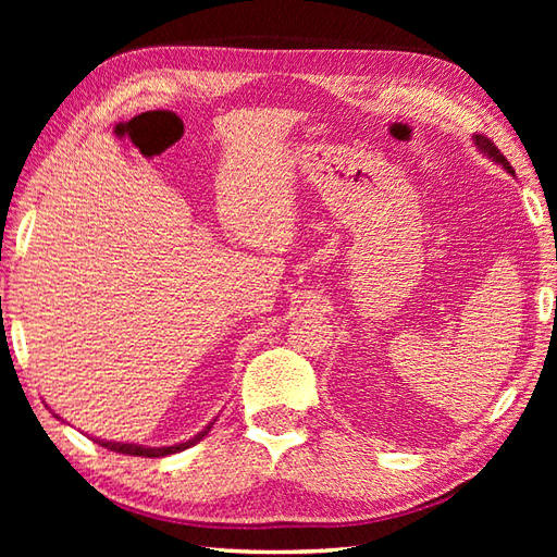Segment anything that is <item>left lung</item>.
<instances>
[{
    "label": "left lung",
    "mask_w": 557,
    "mask_h": 557,
    "mask_svg": "<svg viewBox=\"0 0 557 557\" xmlns=\"http://www.w3.org/2000/svg\"><path fill=\"white\" fill-rule=\"evenodd\" d=\"M474 144H476V148L483 152V156H488L493 162H498V164H503V170H507L510 174H515V170H512V164L505 160V156L503 152L495 148L493 144H491V138H486V136H481V134H476L474 136Z\"/></svg>",
    "instance_id": "1"
}]
</instances>
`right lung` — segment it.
Here are the masks:
<instances>
[{
  "mask_svg": "<svg viewBox=\"0 0 557 557\" xmlns=\"http://www.w3.org/2000/svg\"><path fill=\"white\" fill-rule=\"evenodd\" d=\"M212 423H208L203 431L196 433L191 441L180 443V445H170V447H144V445H134V443H112V441H96L98 445L114 449V453H122V455H132V457H164V455H174V453H182V449L196 445L198 441H203V437L210 433Z\"/></svg>",
  "mask_w": 557,
  "mask_h": 557,
  "instance_id": "add662e5",
  "label": "right lung"
}]
</instances>
